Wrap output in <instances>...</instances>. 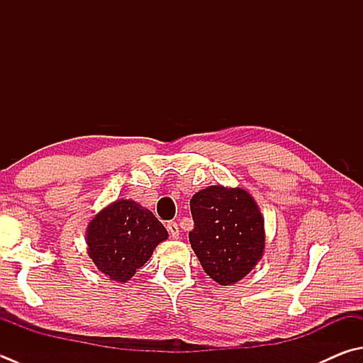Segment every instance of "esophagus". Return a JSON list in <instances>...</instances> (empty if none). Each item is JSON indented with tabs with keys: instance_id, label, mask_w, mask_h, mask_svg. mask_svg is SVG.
<instances>
[{
	"instance_id": "esophagus-1",
	"label": "esophagus",
	"mask_w": 363,
	"mask_h": 363,
	"mask_svg": "<svg viewBox=\"0 0 363 363\" xmlns=\"http://www.w3.org/2000/svg\"><path fill=\"white\" fill-rule=\"evenodd\" d=\"M167 230H169V234H170V237H172V238H179V235H180V229H179V224H177V223H174V221H170V223L167 224Z\"/></svg>"
}]
</instances>
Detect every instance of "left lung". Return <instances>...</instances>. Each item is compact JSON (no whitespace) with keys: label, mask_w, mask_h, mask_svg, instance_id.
<instances>
[{"label":"left lung","mask_w":363,"mask_h":363,"mask_svg":"<svg viewBox=\"0 0 363 363\" xmlns=\"http://www.w3.org/2000/svg\"><path fill=\"white\" fill-rule=\"evenodd\" d=\"M189 205V243L203 272L221 286L238 283L265 250L264 216L255 197L243 188L213 184L196 193Z\"/></svg>","instance_id":"left-lung-1"}]
</instances>
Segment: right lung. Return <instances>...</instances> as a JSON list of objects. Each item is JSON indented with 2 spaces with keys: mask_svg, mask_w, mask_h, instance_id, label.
Instances as JSON below:
<instances>
[{
  "mask_svg": "<svg viewBox=\"0 0 363 363\" xmlns=\"http://www.w3.org/2000/svg\"><path fill=\"white\" fill-rule=\"evenodd\" d=\"M167 230L152 211L133 199H120L102 208L88 223L86 252L96 269L125 284L139 272Z\"/></svg>",
  "mask_w": 363,
  "mask_h": 363,
  "instance_id": "obj_1",
  "label": "right lung"
}]
</instances>
